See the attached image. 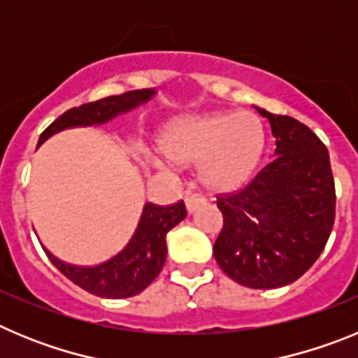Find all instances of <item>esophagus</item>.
<instances>
[{"label":"esophagus","mask_w":358,"mask_h":358,"mask_svg":"<svg viewBox=\"0 0 358 358\" xmlns=\"http://www.w3.org/2000/svg\"><path fill=\"white\" fill-rule=\"evenodd\" d=\"M204 202L206 201H204L201 195H195V194L186 195V199H185V204H186V210H188V213H194V211L197 210L199 206H202Z\"/></svg>","instance_id":"esophagus-1"}]
</instances>
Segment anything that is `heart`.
<instances>
[{"instance_id": "b5f03b06", "label": "heart", "mask_w": 358, "mask_h": 358, "mask_svg": "<svg viewBox=\"0 0 358 358\" xmlns=\"http://www.w3.org/2000/svg\"><path fill=\"white\" fill-rule=\"evenodd\" d=\"M260 120L248 110L173 120L159 136L164 157L199 164V179L211 192H233L251 179L264 152Z\"/></svg>"}]
</instances>
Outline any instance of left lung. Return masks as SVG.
Returning a JSON list of instances; mask_svg holds the SVG:
<instances>
[{
  "instance_id": "left-lung-1",
  "label": "left lung",
  "mask_w": 358,
  "mask_h": 358,
  "mask_svg": "<svg viewBox=\"0 0 358 358\" xmlns=\"http://www.w3.org/2000/svg\"><path fill=\"white\" fill-rule=\"evenodd\" d=\"M252 107L276 138L274 159L242 192L218 197L224 226L213 255L240 285L278 289L301 278L327 245L335 185L327 147L305 123Z\"/></svg>"
}]
</instances>
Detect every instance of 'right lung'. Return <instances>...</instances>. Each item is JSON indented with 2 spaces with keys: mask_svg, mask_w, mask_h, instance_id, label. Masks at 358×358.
<instances>
[{
  "mask_svg": "<svg viewBox=\"0 0 358 358\" xmlns=\"http://www.w3.org/2000/svg\"><path fill=\"white\" fill-rule=\"evenodd\" d=\"M156 96V90H136L123 94L107 96L96 102L73 107L59 116L41 134L37 148L57 132L73 127H91L110 122L120 115H125L136 107L150 102ZM185 202L161 208L147 202L141 211L140 222L136 226L127 245L103 264L93 267H77L57 260L46 251L50 262L55 265L75 285L90 294L109 299H123L143 292L163 268L166 260V233L185 220Z\"/></svg>",
  "mask_w": 358,
  "mask_h": 358,
  "instance_id": "right-lung-1",
  "label": "right lung"
}]
</instances>
